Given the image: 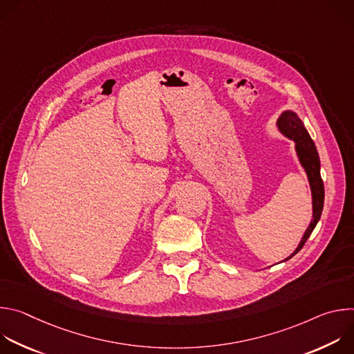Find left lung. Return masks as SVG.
Listing matches in <instances>:
<instances>
[{"label":"left lung","mask_w":354,"mask_h":354,"mask_svg":"<svg viewBox=\"0 0 354 354\" xmlns=\"http://www.w3.org/2000/svg\"><path fill=\"white\" fill-rule=\"evenodd\" d=\"M277 126L280 129V131L295 141V149L297 154L299 158L301 165L304 167L307 175H308V180L311 185V192H313V221L310 224V227L307 228L304 236H302L299 245L297 246V249L294 250V254L290 257L292 258L297 252L301 250V248L306 245L307 239L310 238V235L313 234L315 225L318 224L321 214H322V209H324V198H325V189H324V180L321 178V162H319V156L317 147L310 136V133L307 131V129L304 127V123H302L298 116L294 112L286 111L277 120ZM290 258H287L286 261H288Z\"/></svg>","instance_id":"obj_1"}]
</instances>
